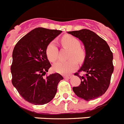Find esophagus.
I'll return each instance as SVG.
<instances>
[{"label": "esophagus", "mask_w": 124, "mask_h": 124, "mask_svg": "<svg viewBox=\"0 0 124 124\" xmlns=\"http://www.w3.org/2000/svg\"><path fill=\"white\" fill-rule=\"evenodd\" d=\"M71 77H72V76H64V79H70Z\"/></svg>", "instance_id": "34e87169"}]
</instances>
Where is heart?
I'll return each instance as SVG.
<instances>
[{
	"instance_id": "obj_1",
	"label": "heart",
	"mask_w": 124,
	"mask_h": 124,
	"mask_svg": "<svg viewBox=\"0 0 124 124\" xmlns=\"http://www.w3.org/2000/svg\"><path fill=\"white\" fill-rule=\"evenodd\" d=\"M62 44L70 49L69 58L70 60L66 61H60L54 63L53 70L58 73L67 74L71 73L78 68V62H82L84 59V52L80 48V42L77 38L70 35L63 36L61 39ZM46 54L48 60L54 62L58 58V47L56 42H50L46 48Z\"/></svg>"
}]
</instances>
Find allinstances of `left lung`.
I'll return each mask as SVG.
<instances>
[{
  "label": "left lung",
  "mask_w": 124,
  "mask_h": 124,
  "mask_svg": "<svg viewBox=\"0 0 124 124\" xmlns=\"http://www.w3.org/2000/svg\"><path fill=\"white\" fill-rule=\"evenodd\" d=\"M79 38L85 49V58L80 70L74 74L81 79L78 87L72 88L76 95L85 101L98 98L108 88L114 71L113 54L104 39L88 29L69 31ZM85 74L80 76V72Z\"/></svg>",
  "instance_id": "obj_1"
}]
</instances>
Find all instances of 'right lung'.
Listing matches in <instances>:
<instances>
[{"instance_id":"1","label":"right lung","mask_w":124,"mask_h":124,"mask_svg":"<svg viewBox=\"0 0 124 124\" xmlns=\"http://www.w3.org/2000/svg\"><path fill=\"white\" fill-rule=\"evenodd\" d=\"M61 31L37 28L21 39L15 46L11 65L12 82L26 101L43 105L55 96L63 76L58 73L45 76L51 64L46 54L48 44Z\"/></svg>"}]
</instances>
